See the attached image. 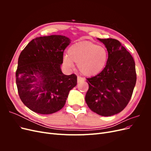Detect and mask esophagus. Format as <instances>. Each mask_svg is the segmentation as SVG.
<instances>
[{
  "instance_id": "34e87169",
  "label": "esophagus",
  "mask_w": 151,
  "mask_h": 151,
  "mask_svg": "<svg viewBox=\"0 0 151 151\" xmlns=\"http://www.w3.org/2000/svg\"><path fill=\"white\" fill-rule=\"evenodd\" d=\"M84 79L83 78V77H81L80 76H77V83H81V82L84 81Z\"/></svg>"
}]
</instances>
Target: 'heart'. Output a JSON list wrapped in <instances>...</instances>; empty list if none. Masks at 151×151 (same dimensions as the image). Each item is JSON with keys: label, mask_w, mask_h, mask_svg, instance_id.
<instances>
[{"label": "heart", "mask_w": 151, "mask_h": 151, "mask_svg": "<svg viewBox=\"0 0 151 151\" xmlns=\"http://www.w3.org/2000/svg\"><path fill=\"white\" fill-rule=\"evenodd\" d=\"M108 54L106 49L88 42H77L69 47L68 55L63 57V63L67 68H72L77 63L79 71L84 76L91 77L101 72L106 67Z\"/></svg>", "instance_id": "b5f03b06"}]
</instances>
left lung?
Listing matches in <instances>:
<instances>
[{
    "instance_id": "8db88e82",
    "label": "left lung",
    "mask_w": 151,
    "mask_h": 151,
    "mask_svg": "<svg viewBox=\"0 0 151 151\" xmlns=\"http://www.w3.org/2000/svg\"><path fill=\"white\" fill-rule=\"evenodd\" d=\"M98 40L107 49L108 61L101 72L87 79L89 89L85 100L93 112L109 116L121 112L131 99L137 80L135 64L118 40Z\"/></svg>"
}]
</instances>
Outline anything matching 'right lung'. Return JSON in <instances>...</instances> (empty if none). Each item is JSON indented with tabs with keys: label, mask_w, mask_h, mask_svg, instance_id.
<instances>
[{
	"label": "right lung",
	"mask_w": 151,
	"mask_h": 151,
	"mask_svg": "<svg viewBox=\"0 0 151 151\" xmlns=\"http://www.w3.org/2000/svg\"><path fill=\"white\" fill-rule=\"evenodd\" d=\"M70 43L62 35L40 36L20 53L16 85L22 102L31 111L48 115L64 106L69 91L77 84L75 74L66 76L60 68Z\"/></svg>",
	"instance_id": "add662e5"
}]
</instances>
